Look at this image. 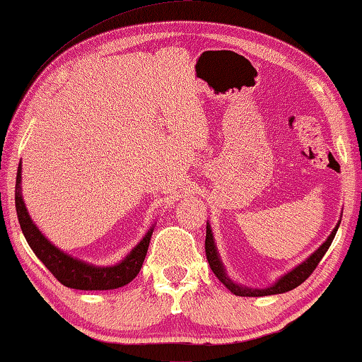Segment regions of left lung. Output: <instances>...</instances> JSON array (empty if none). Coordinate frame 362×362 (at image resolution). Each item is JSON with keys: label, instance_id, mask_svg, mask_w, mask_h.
Listing matches in <instances>:
<instances>
[{"label": "left lung", "instance_id": "1", "mask_svg": "<svg viewBox=\"0 0 362 362\" xmlns=\"http://www.w3.org/2000/svg\"><path fill=\"white\" fill-rule=\"evenodd\" d=\"M339 225L337 223L335 228L330 233V236L326 240V243L322 244V246L316 250L315 254L310 255L308 260H305L303 263H300L298 267H296L286 274V276L281 278L278 283H274L272 287H268V289H247V287H243V286H238L233 283L230 278H226L225 274V269L222 267V262L218 259V254H217V249H216V244H214V236H212V231H211V226L207 225L206 226V243H204V249H206V257H207V262H209L211 269L214 272V274L218 278V281H222V283L228 287V289L235 293V296H241V297H263V296H273V293H283L287 291H292L296 289L297 286H300L303 283L305 279H308V276L311 273L315 272V268L317 267V263L321 262V259L324 257V254L327 252V249L330 244H332L334 238H335V233L339 230Z\"/></svg>", "mask_w": 362, "mask_h": 362}]
</instances>
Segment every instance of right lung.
Instances as JSON below:
<instances>
[{"label":"right lung","mask_w":362,"mask_h":362,"mask_svg":"<svg viewBox=\"0 0 362 362\" xmlns=\"http://www.w3.org/2000/svg\"><path fill=\"white\" fill-rule=\"evenodd\" d=\"M21 169L22 168L19 164L16 179V211L17 217H19L21 228L35 255L45 263V267L56 276L57 281H60V283L66 287H71V289L110 291L118 289L121 286H126L137 276L140 268L144 265L146 250H148L153 228L146 233L144 240L131 250V254L115 267H93L89 265V263L73 259V257L64 254L62 250H59L54 244L49 243L46 238L41 235L38 226L32 222V218H30L21 194Z\"/></svg>","instance_id":"1"}]
</instances>
